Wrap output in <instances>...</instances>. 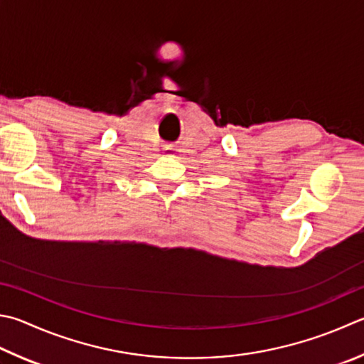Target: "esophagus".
<instances>
[{"label": "esophagus", "mask_w": 364, "mask_h": 364, "mask_svg": "<svg viewBox=\"0 0 364 364\" xmlns=\"http://www.w3.org/2000/svg\"><path fill=\"white\" fill-rule=\"evenodd\" d=\"M165 154H167V156H170V157H175V149H171V148H168V149H165Z\"/></svg>", "instance_id": "obj_1"}]
</instances>
